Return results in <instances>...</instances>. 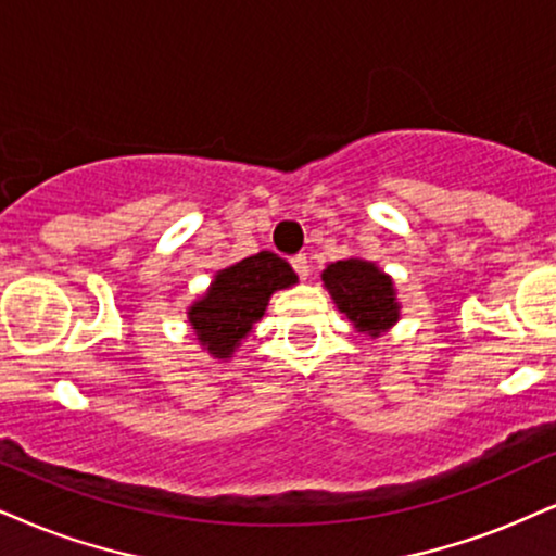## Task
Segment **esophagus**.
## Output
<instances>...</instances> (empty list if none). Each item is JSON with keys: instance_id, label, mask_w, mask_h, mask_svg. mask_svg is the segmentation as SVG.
I'll return each mask as SVG.
<instances>
[{"instance_id": "obj_1", "label": "esophagus", "mask_w": 556, "mask_h": 556, "mask_svg": "<svg viewBox=\"0 0 556 556\" xmlns=\"http://www.w3.org/2000/svg\"><path fill=\"white\" fill-rule=\"evenodd\" d=\"M291 265H293V270H296V276H299L301 280L309 278V257H306V255L291 257Z\"/></svg>"}]
</instances>
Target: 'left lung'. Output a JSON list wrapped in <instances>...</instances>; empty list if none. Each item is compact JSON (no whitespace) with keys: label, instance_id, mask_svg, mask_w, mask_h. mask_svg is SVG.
Wrapping results in <instances>:
<instances>
[{"label":"left lung","instance_id":"obj_1","mask_svg":"<svg viewBox=\"0 0 556 556\" xmlns=\"http://www.w3.org/2000/svg\"><path fill=\"white\" fill-rule=\"evenodd\" d=\"M321 283L330 291L338 309L363 334L379 338L400 319L394 280L379 270L376 263L361 257L338 260L321 273Z\"/></svg>","mask_w":556,"mask_h":556}]
</instances>
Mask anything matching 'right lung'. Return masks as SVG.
Wrapping results in <instances>:
<instances>
[{
  "label": "right lung",
  "mask_w": 556,
  "mask_h": 556,
  "mask_svg": "<svg viewBox=\"0 0 556 556\" xmlns=\"http://www.w3.org/2000/svg\"><path fill=\"white\" fill-rule=\"evenodd\" d=\"M296 280L291 265L267 250L218 270L208 291L188 309L198 342L218 361L231 358L265 314L273 293Z\"/></svg>",
  "instance_id": "obj_1"
}]
</instances>
